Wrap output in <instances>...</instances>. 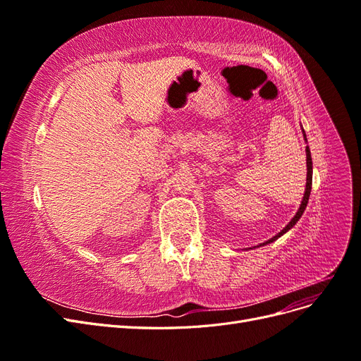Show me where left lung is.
I'll list each match as a JSON object with an SVG mask.
<instances>
[{"label": "left lung", "instance_id": "1", "mask_svg": "<svg viewBox=\"0 0 361 361\" xmlns=\"http://www.w3.org/2000/svg\"><path fill=\"white\" fill-rule=\"evenodd\" d=\"M302 129V128H301ZM302 135H304V140H305V143H307V138H305V133H304V129H302ZM305 161H307V179H305V190H304V197H302V200H301V204H300V207H298V211H297V214L293 215V218L292 220L288 223V226L283 228V231H280L276 236H272L271 239H268V241H265V243H262V244H259L257 247H262V245H267V244H271V243H274V241H277V239L280 238V236H283L285 235L286 232H289L290 228L298 223V220L301 218V215L304 214V211H305V207H307V203H309V197H310V191H312V176H313V164H312V155H310V149H309V146H305ZM256 248V247H255Z\"/></svg>", "mask_w": 361, "mask_h": 361}]
</instances>
